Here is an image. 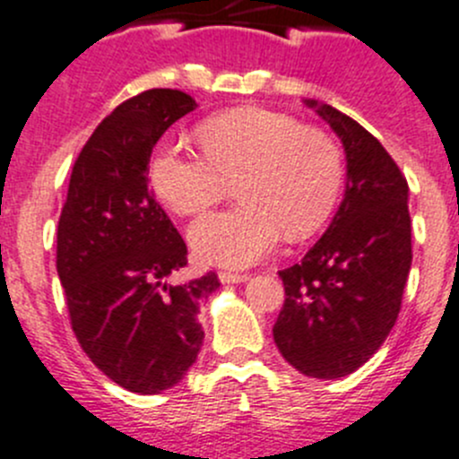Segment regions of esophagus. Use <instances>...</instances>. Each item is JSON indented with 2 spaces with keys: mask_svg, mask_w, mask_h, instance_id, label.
<instances>
[{
  "mask_svg": "<svg viewBox=\"0 0 459 459\" xmlns=\"http://www.w3.org/2000/svg\"><path fill=\"white\" fill-rule=\"evenodd\" d=\"M220 281L230 285V282H244L249 281V273H238V272H220Z\"/></svg>",
  "mask_w": 459,
  "mask_h": 459,
  "instance_id": "1",
  "label": "esophagus"
}]
</instances>
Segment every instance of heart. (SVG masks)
<instances>
[{"label":"heart","instance_id":"1","mask_svg":"<svg viewBox=\"0 0 459 459\" xmlns=\"http://www.w3.org/2000/svg\"><path fill=\"white\" fill-rule=\"evenodd\" d=\"M204 153L162 140L149 181L178 215H201L238 181L242 204L196 221L190 244L210 264L247 267L273 251L282 235L306 239L335 210L344 160L331 135L303 128L290 115L244 106L212 115L196 128Z\"/></svg>","mask_w":459,"mask_h":459}]
</instances>
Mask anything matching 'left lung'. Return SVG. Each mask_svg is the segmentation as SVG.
<instances>
[{"mask_svg": "<svg viewBox=\"0 0 459 459\" xmlns=\"http://www.w3.org/2000/svg\"><path fill=\"white\" fill-rule=\"evenodd\" d=\"M306 104L344 144L346 190L319 242L278 272L285 303L273 342L297 371L335 380L365 365L401 312L412 264L408 181L365 126L328 104Z\"/></svg>", "mask_w": 459, "mask_h": 459, "instance_id": "8db88e82", "label": "left lung"}]
</instances>
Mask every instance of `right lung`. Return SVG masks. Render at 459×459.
<instances>
[{"label":"right lung","mask_w":459,"mask_h":459,"mask_svg":"<svg viewBox=\"0 0 459 459\" xmlns=\"http://www.w3.org/2000/svg\"><path fill=\"white\" fill-rule=\"evenodd\" d=\"M196 108L181 90H144L94 128L72 167L56 233V269L70 324L97 369L135 394L181 383L204 344L199 303L215 272L167 285L187 247L149 192L162 133Z\"/></svg>","instance_id":"add662e5"}]
</instances>
